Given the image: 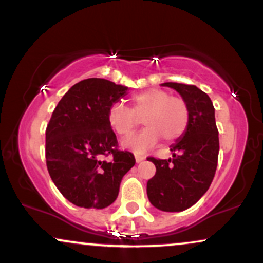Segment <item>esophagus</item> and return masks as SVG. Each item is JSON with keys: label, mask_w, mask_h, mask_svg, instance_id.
<instances>
[{"label": "esophagus", "mask_w": 263, "mask_h": 263, "mask_svg": "<svg viewBox=\"0 0 263 263\" xmlns=\"http://www.w3.org/2000/svg\"><path fill=\"white\" fill-rule=\"evenodd\" d=\"M144 159H145V157H144V155H140V154H135V162H137V163H140V162H143Z\"/></svg>", "instance_id": "obj_1"}]
</instances>
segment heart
<instances>
[{
    "mask_svg": "<svg viewBox=\"0 0 263 263\" xmlns=\"http://www.w3.org/2000/svg\"><path fill=\"white\" fill-rule=\"evenodd\" d=\"M132 109L121 103L109 108L108 123L120 137L130 135L142 119L146 128L121 143L126 149L144 152L160 138L164 142L179 139L188 128L189 108L187 101L177 95H169L163 89H149L133 95Z\"/></svg>",
    "mask_w": 263,
    "mask_h": 263,
    "instance_id": "heart-1",
    "label": "heart"
}]
</instances>
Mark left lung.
I'll return each mask as SVG.
<instances>
[{
	"mask_svg": "<svg viewBox=\"0 0 263 263\" xmlns=\"http://www.w3.org/2000/svg\"><path fill=\"white\" fill-rule=\"evenodd\" d=\"M187 101L189 124L184 134L171 145L169 159H155V176L146 183L149 202L163 212H182L196 204L208 191L217 169L218 130L212 100L194 85L164 83Z\"/></svg>",
	"mask_w": 263,
	"mask_h": 263,
	"instance_id": "left-lung-1",
	"label": "left lung"
}]
</instances>
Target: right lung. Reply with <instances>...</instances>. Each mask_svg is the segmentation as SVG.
I'll return each instance as SVG.
<instances>
[{
    "mask_svg": "<svg viewBox=\"0 0 263 263\" xmlns=\"http://www.w3.org/2000/svg\"><path fill=\"white\" fill-rule=\"evenodd\" d=\"M128 86L105 79H85L69 89L46 128V165L52 182L72 204L103 210L119 194L134 155L118 151L108 123L109 108L126 95ZM112 155V160L101 161Z\"/></svg>",
    "mask_w": 263,
    "mask_h": 263,
    "instance_id": "obj_1",
    "label": "right lung"
}]
</instances>
